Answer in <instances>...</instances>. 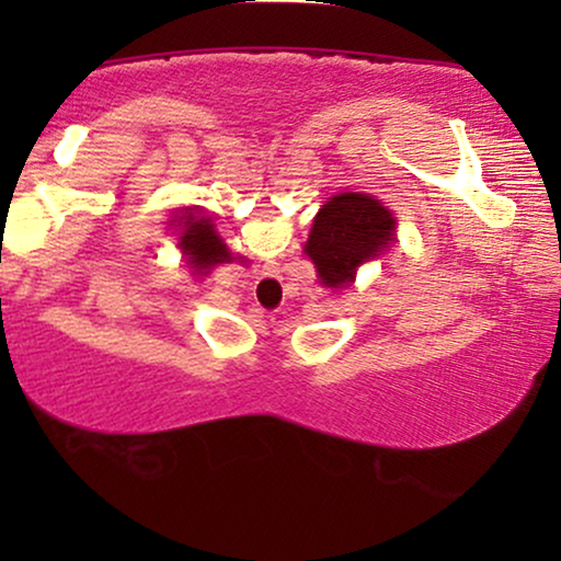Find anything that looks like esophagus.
I'll list each match as a JSON object with an SVG mask.
<instances>
[{
  "instance_id": "34e87169",
  "label": "esophagus",
  "mask_w": 561,
  "mask_h": 561,
  "mask_svg": "<svg viewBox=\"0 0 561 561\" xmlns=\"http://www.w3.org/2000/svg\"><path fill=\"white\" fill-rule=\"evenodd\" d=\"M257 290L263 296H275V294H280V280L275 278V275H271V273H263L257 278Z\"/></svg>"
}]
</instances>
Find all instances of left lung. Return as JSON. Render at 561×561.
<instances>
[{
    "label": "left lung",
    "instance_id": "obj_1",
    "mask_svg": "<svg viewBox=\"0 0 561 561\" xmlns=\"http://www.w3.org/2000/svg\"><path fill=\"white\" fill-rule=\"evenodd\" d=\"M393 232V214L378 198L340 194L313 219L306 255L313 260L324 286L344 288L355 280L359 265L388 248Z\"/></svg>",
    "mask_w": 561,
    "mask_h": 561
}]
</instances>
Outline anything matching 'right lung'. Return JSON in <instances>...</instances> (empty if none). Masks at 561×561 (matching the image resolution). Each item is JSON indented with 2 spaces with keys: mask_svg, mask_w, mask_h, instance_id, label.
I'll return each instance as SVG.
<instances>
[{
  "mask_svg": "<svg viewBox=\"0 0 561 561\" xmlns=\"http://www.w3.org/2000/svg\"><path fill=\"white\" fill-rule=\"evenodd\" d=\"M187 221L183 222L182 219ZM181 250L183 255H188V265L194 271H209V267L227 263L229 250L227 244L221 242V237L214 232V225L206 217H194V214H186L181 217Z\"/></svg>",
  "mask_w": 561,
  "mask_h": 561,
  "instance_id": "obj_1",
  "label": "right lung"
}]
</instances>
